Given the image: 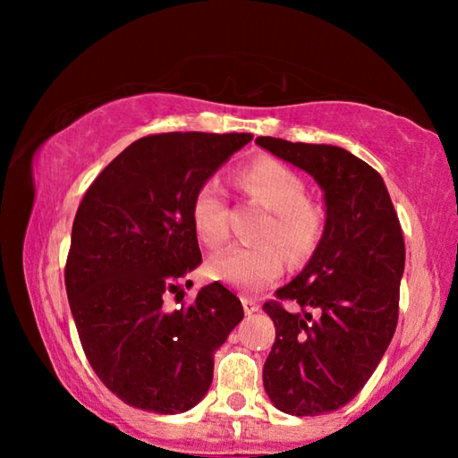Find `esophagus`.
<instances>
[{"label":"esophagus","instance_id":"esophagus-1","mask_svg":"<svg viewBox=\"0 0 458 458\" xmlns=\"http://www.w3.org/2000/svg\"><path fill=\"white\" fill-rule=\"evenodd\" d=\"M242 307H244V313H246V315L257 313L259 309H260L259 301H254V299H250V297H242Z\"/></svg>","mask_w":458,"mask_h":458}]
</instances>
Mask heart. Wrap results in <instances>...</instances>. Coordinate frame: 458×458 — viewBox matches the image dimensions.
I'll list each match as a JSON object with an SVG mask.
<instances>
[{
	"mask_svg": "<svg viewBox=\"0 0 458 458\" xmlns=\"http://www.w3.org/2000/svg\"><path fill=\"white\" fill-rule=\"evenodd\" d=\"M248 199L268 210L257 246H232L208 262V273L224 284L257 293L275 283L284 270V250L291 262H305L323 236L321 208L307 198V185L297 172L273 157H262L238 174ZM191 224L198 238L210 248L228 240L226 191L218 177H208L193 193ZM284 250L281 251L280 248Z\"/></svg>",
	"mask_w": 458,
	"mask_h": 458,
	"instance_id": "b5f03b06",
	"label": "heart"
}]
</instances>
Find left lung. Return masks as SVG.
Instances as JSON below:
<instances>
[{
  "label": "left lung",
  "mask_w": 458,
  "mask_h": 458,
  "mask_svg": "<svg viewBox=\"0 0 458 458\" xmlns=\"http://www.w3.org/2000/svg\"><path fill=\"white\" fill-rule=\"evenodd\" d=\"M257 143L311 174L327 204L311 260L262 305L276 327L262 382L286 414L333 412L358 396L396 331L406 260L400 220L382 175L350 151L276 137Z\"/></svg>",
  "instance_id": "left-lung-1"
}]
</instances>
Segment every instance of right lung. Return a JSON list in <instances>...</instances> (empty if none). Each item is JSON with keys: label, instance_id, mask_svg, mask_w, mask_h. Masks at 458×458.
<instances>
[{"label": "right lung", "instance_id": "add662e5", "mask_svg": "<svg viewBox=\"0 0 458 458\" xmlns=\"http://www.w3.org/2000/svg\"><path fill=\"white\" fill-rule=\"evenodd\" d=\"M250 139L198 131L137 139L76 210L68 303L92 369L129 406L157 414L196 406L212 384L214 352L242 321V303L224 284L204 286L191 303L182 286L201 262L193 193ZM172 293L177 310L165 305Z\"/></svg>", "mask_w": 458, "mask_h": 458}]
</instances>
